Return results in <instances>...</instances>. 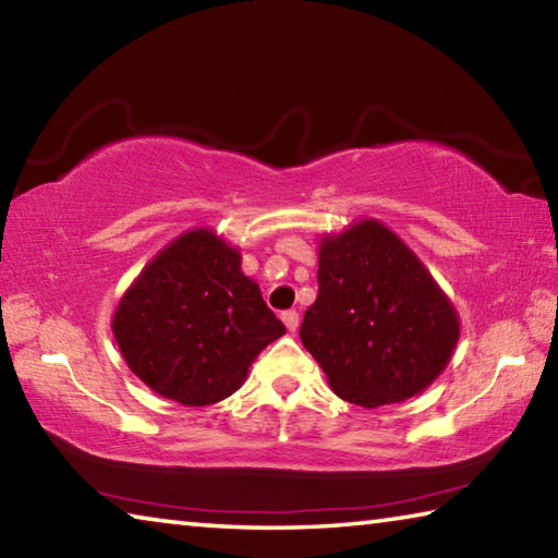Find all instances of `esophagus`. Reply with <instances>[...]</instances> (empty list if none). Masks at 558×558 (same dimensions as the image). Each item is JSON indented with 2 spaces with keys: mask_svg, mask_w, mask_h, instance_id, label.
I'll list each match as a JSON object with an SVG mask.
<instances>
[{
  "mask_svg": "<svg viewBox=\"0 0 558 558\" xmlns=\"http://www.w3.org/2000/svg\"><path fill=\"white\" fill-rule=\"evenodd\" d=\"M280 319H282V323H286L288 332H295L298 325H300V315L295 313V310H288V313H282Z\"/></svg>",
  "mask_w": 558,
  "mask_h": 558,
  "instance_id": "obj_1",
  "label": "esophagus"
}]
</instances>
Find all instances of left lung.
Masks as SVG:
<instances>
[{
	"instance_id": "8db88e82",
	"label": "left lung",
	"mask_w": 558,
	"mask_h": 558,
	"mask_svg": "<svg viewBox=\"0 0 558 558\" xmlns=\"http://www.w3.org/2000/svg\"><path fill=\"white\" fill-rule=\"evenodd\" d=\"M317 263L300 339L329 389L362 409L426 391L456 352L460 315L409 243L366 216L319 235Z\"/></svg>"
}]
</instances>
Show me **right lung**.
<instances>
[{
    "label": "right lung",
    "mask_w": 558,
    "mask_h": 558,
    "mask_svg": "<svg viewBox=\"0 0 558 558\" xmlns=\"http://www.w3.org/2000/svg\"><path fill=\"white\" fill-rule=\"evenodd\" d=\"M110 327L130 372L182 405L239 391L256 356L286 335L241 270V251L209 226L155 253L122 292Z\"/></svg>",
    "instance_id": "obj_1"
}]
</instances>
